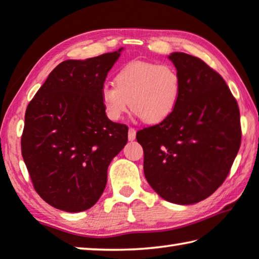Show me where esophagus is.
Returning a JSON list of instances; mask_svg holds the SVG:
<instances>
[{
	"instance_id": "1",
	"label": "esophagus",
	"mask_w": 259,
	"mask_h": 259,
	"mask_svg": "<svg viewBox=\"0 0 259 259\" xmlns=\"http://www.w3.org/2000/svg\"><path fill=\"white\" fill-rule=\"evenodd\" d=\"M128 138L130 142L135 141V138H136V130H135L134 128H130L129 131H128Z\"/></svg>"
}]
</instances>
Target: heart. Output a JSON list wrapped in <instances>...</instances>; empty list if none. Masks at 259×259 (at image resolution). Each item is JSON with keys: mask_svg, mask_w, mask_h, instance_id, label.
<instances>
[{"mask_svg": "<svg viewBox=\"0 0 259 259\" xmlns=\"http://www.w3.org/2000/svg\"><path fill=\"white\" fill-rule=\"evenodd\" d=\"M181 79L169 64L134 61L115 77V85L105 83L100 101L109 120L118 121L130 108L146 123L165 121L180 99Z\"/></svg>", "mask_w": 259, "mask_h": 259, "instance_id": "obj_1", "label": "heart"}]
</instances>
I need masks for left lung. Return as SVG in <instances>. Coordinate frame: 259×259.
Masks as SVG:
<instances>
[{"instance_id":"8db88e82","label":"left lung","mask_w":259,"mask_h":259,"mask_svg":"<svg viewBox=\"0 0 259 259\" xmlns=\"http://www.w3.org/2000/svg\"><path fill=\"white\" fill-rule=\"evenodd\" d=\"M168 59L181 79L178 105L136 138L152 189L167 202L190 205L227 178L241 144L240 110L224 78L202 60L181 52Z\"/></svg>"}]
</instances>
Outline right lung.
<instances>
[{"mask_svg": "<svg viewBox=\"0 0 259 259\" xmlns=\"http://www.w3.org/2000/svg\"><path fill=\"white\" fill-rule=\"evenodd\" d=\"M122 51L63 61L27 106L22 155L35 191L53 207H92L105 190L110 161L128 142V126L110 121L100 101Z\"/></svg>", "mask_w": 259, "mask_h": 259, "instance_id": "right-lung-1", "label": "right lung"}]
</instances>
